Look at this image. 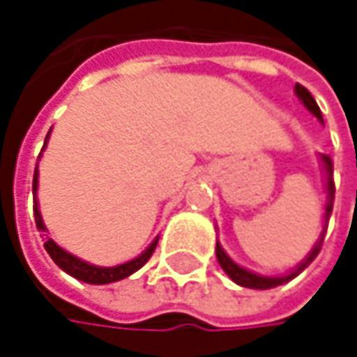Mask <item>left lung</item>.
<instances>
[{"label": "left lung", "instance_id": "8db88e82", "mask_svg": "<svg viewBox=\"0 0 357 357\" xmlns=\"http://www.w3.org/2000/svg\"><path fill=\"white\" fill-rule=\"evenodd\" d=\"M296 95H298V99L304 103V107L308 109L319 121H322V113L319 105H317V101H314V97L308 93V89H304L302 84H296ZM321 163H322V174H324V188H326V204H324V217H322V223H324V227H322V234L321 238L317 240V244H314V248L308 252V256L291 271V273H287V275H281V277H264V275H256V273H252L248 268H244V266H240L238 262H234L231 258H229V254L225 252V250L221 248V244L217 242V248H215V254H217V260H219V264H221V268L227 273V277L234 281V283H238V285H242V287H250V289H271V287H277V285H283V283H287V281H291L294 277H298L314 258H317V254L321 252L322 246V238H324V231H326V221H328V217H331V211H333V198H335V183H333V161H331V157L328 155H321Z\"/></svg>", "mask_w": 357, "mask_h": 357}]
</instances>
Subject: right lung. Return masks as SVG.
Here are the masks:
<instances>
[{"label":"right lung","instance_id":"add662e5","mask_svg":"<svg viewBox=\"0 0 357 357\" xmlns=\"http://www.w3.org/2000/svg\"><path fill=\"white\" fill-rule=\"evenodd\" d=\"M49 134H51V130H49ZM49 134H47V138H45L43 151H45V146H47ZM36 188H38V165H36L35 179H33V194H35V221H36V227H38L40 231H47V227H45V223H43V217H40V211H38ZM157 242H159V238H155V240L151 242V246L144 250L142 254H138L136 258H132V260H128V262H123V264H117V266H97V264H91V262H86V260H82V258H78V256H74V254L66 252L61 246H57L51 238L45 242V250L49 252V256L53 258V262H55L61 271H66L68 275H72L74 279L84 281V283H91V285H107V283H115V281H121V279L130 277V275H132V273H136L140 266H144V264H146V260L153 256V252H155V248H157Z\"/></svg>","mask_w":357,"mask_h":357}]
</instances>
